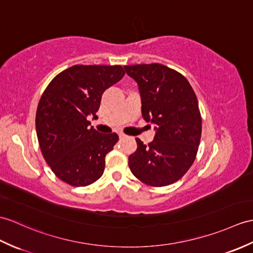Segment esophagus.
Wrapping results in <instances>:
<instances>
[{
  "instance_id": "1",
  "label": "esophagus",
  "mask_w": 253,
  "mask_h": 253,
  "mask_svg": "<svg viewBox=\"0 0 253 253\" xmlns=\"http://www.w3.org/2000/svg\"><path fill=\"white\" fill-rule=\"evenodd\" d=\"M119 136H120V138L122 139V138H124V137H126V134H125L124 132H119Z\"/></svg>"
}]
</instances>
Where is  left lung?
<instances>
[{"label":"left lung","instance_id":"8db88e82","mask_svg":"<svg viewBox=\"0 0 253 253\" xmlns=\"http://www.w3.org/2000/svg\"><path fill=\"white\" fill-rule=\"evenodd\" d=\"M137 82L142 116L155 125L148 145L136 139L137 151L128 158L132 174L150 186L177 182L195 161L202 136L197 97L183 75L161 63L125 66Z\"/></svg>","mask_w":253,"mask_h":253}]
</instances>
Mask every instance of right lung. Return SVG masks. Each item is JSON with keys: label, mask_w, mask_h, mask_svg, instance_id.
Returning <instances> with one entry per match:
<instances>
[{"label": "right lung", "mask_w": 253, "mask_h": 253, "mask_svg": "<svg viewBox=\"0 0 253 253\" xmlns=\"http://www.w3.org/2000/svg\"><path fill=\"white\" fill-rule=\"evenodd\" d=\"M125 75L122 66L76 64L56 75L37 110L41 151L51 171L66 183L86 186L101 177L105 155L117 133H99L88 117H97L102 93Z\"/></svg>", "instance_id": "obj_1"}]
</instances>
